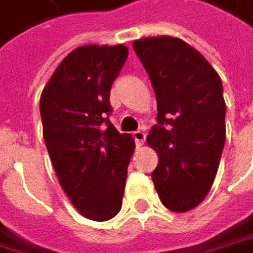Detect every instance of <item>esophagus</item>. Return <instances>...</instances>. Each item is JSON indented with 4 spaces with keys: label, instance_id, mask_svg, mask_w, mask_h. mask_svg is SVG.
I'll list each match as a JSON object with an SVG mask.
<instances>
[{
    "label": "esophagus",
    "instance_id": "obj_1",
    "mask_svg": "<svg viewBox=\"0 0 253 253\" xmlns=\"http://www.w3.org/2000/svg\"><path fill=\"white\" fill-rule=\"evenodd\" d=\"M133 137H134L136 145H137V146H142V145L145 143V140H146V133L142 131V130H137V131L133 133Z\"/></svg>",
    "mask_w": 253,
    "mask_h": 253
}]
</instances>
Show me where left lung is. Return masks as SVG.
Here are the masks:
<instances>
[{
  "instance_id": "obj_1",
  "label": "left lung",
  "mask_w": 253,
  "mask_h": 253,
  "mask_svg": "<svg viewBox=\"0 0 253 253\" xmlns=\"http://www.w3.org/2000/svg\"><path fill=\"white\" fill-rule=\"evenodd\" d=\"M158 101L148 145L159 162L152 181L164 206L184 213L209 194L226 142L223 85L213 66L185 42L162 36L133 42Z\"/></svg>"
}]
</instances>
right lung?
<instances>
[{
    "label": "right lung",
    "mask_w": 253,
    "mask_h": 253,
    "mask_svg": "<svg viewBox=\"0 0 253 253\" xmlns=\"http://www.w3.org/2000/svg\"><path fill=\"white\" fill-rule=\"evenodd\" d=\"M126 46H81L60 62L40 97L43 137L63 191L82 216L105 221L122 209L130 134L111 125L110 91Z\"/></svg>",
    "instance_id": "1"
}]
</instances>
